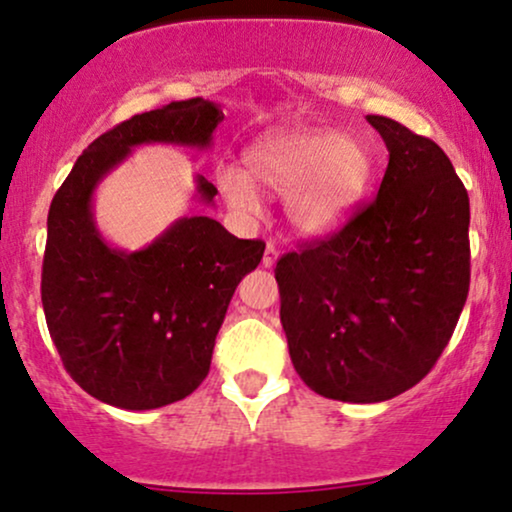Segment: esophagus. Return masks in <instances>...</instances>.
I'll use <instances>...</instances> for the list:
<instances>
[{
	"label": "esophagus",
	"mask_w": 512,
	"mask_h": 512,
	"mask_svg": "<svg viewBox=\"0 0 512 512\" xmlns=\"http://www.w3.org/2000/svg\"><path fill=\"white\" fill-rule=\"evenodd\" d=\"M276 260H279V250L274 248V243H267V248H264V255H262V267H274Z\"/></svg>",
	"instance_id": "1"
}]
</instances>
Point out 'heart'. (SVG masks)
I'll return each mask as SVG.
<instances>
[{
  "instance_id": "b5f03b06",
  "label": "heart",
  "mask_w": 512,
  "mask_h": 512,
  "mask_svg": "<svg viewBox=\"0 0 512 512\" xmlns=\"http://www.w3.org/2000/svg\"><path fill=\"white\" fill-rule=\"evenodd\" d=\"M248 173L223 166L216 173L223 199L236 214H260L264 190L286 195L293 226L325 233L339 226L356 207L370 178V156L358 139L332 132H276L257 142L245 156Z\"/></svg>"
}]
</instances>
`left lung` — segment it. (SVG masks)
<instances>
[{
    "mask_svg": "<svg viewBox=\"0 0 512 512\" xmlns=\"http://www.w3.org/2000/svg\"><path fill=\"white\" fill-rule=\"evenodd\" d=\"M368 122L390 151L378 197L274 269L296 373L356 404L424 380L469 293V197L450 158L390 117Z\"/></svg>",
    "mask_w": 512,
    "mask_h": 512,
    "instance_id": "obj_1",
    "label": "left lung"
}]
</instances>
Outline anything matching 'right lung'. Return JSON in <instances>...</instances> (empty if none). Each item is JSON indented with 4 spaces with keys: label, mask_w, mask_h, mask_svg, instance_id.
<instances>
[{
    "label": "right lung",
    "mask_w": 512,
    "mask_h": 512,
    "mask_svg": "<svg viewBox=\"0 0 512 512\" xmlns=\"http://www.w3.org/2000/svg\"><path fill=\"white\" fill-rule=\"evenodd\" d=\"M223 113L190 98L134 115L76 158L52 197L43 257L45 320L52 342L88 395L144 411L202 385L236 286L262 260V240H240L209 216L175 221L149 248H110L91 214L96 185L139 144L207 149ZM211 202L216 187L197 175Z\"/></svg>",
    "instance_id": "right-lung-1"
}]
</instances>
